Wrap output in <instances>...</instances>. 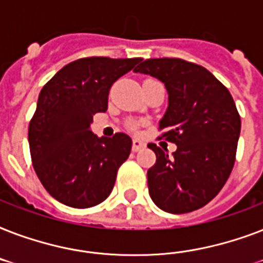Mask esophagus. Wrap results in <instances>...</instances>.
Instances as JSON below:
<instances>
[{"mask_svg": "<svg viewBox=\"0 0 263 263\" xmlns=\"http://www.w3.org/2000/svg\"><path fill=\"white\" fill-rule=\"evenodd\" d=\"M144 146H146V144H144L143 142H140L139 139L132 140V152H134V153L139 152V150L144 148Z\"/></svg>", "mask_w": 263, "mask_h": 263, "instance_id": "obj_1", "label": "esophagus"}]
</instances>
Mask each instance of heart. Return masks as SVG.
I'll use <instances>...</instances> for the list:
<instances>
[{"mask_svg":"<svg viewBox=\"0 0 263 263\" xmlns=\"http://www.w3.org/2000/svg\"><path fill=\"white\" fill-rule=\"evenodd\" d=\"M139 125H140V123L139 121H136V120H129L127 124V127L129 128L131 131H136V129L139 128Z\"/></svg>","mask_w":263,"mask_h":263,"instance_id":"b5f03b06","label":"heart"}]
</instances>
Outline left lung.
<instances>
[{
	"instance_id": "8db88e82",
	"label": "left lung",
	"mask_w": 263,
	"mask_h": 263,
	"mask_svg": "<svg viewBox=\"0 0 263 263\" xmlns=\"http://www.w3.org/2000/svg\"><path fill=\"white\" fill-rule=\"evenodd\" d=\"M165 83L168 110L160 121L173 156L156 143L157 161L147 171L148 192L164 212L190 213L208 204L232 172L240 135V115L232 95L206 68L181 59L144 60L134 69Z\"/></svg>"
}]
</instances>
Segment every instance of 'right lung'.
Wrapping results in <instances>:
<instances>
[{"label": "right lung", "mask_w": 263, "mask_h": 263, "mask_svg": "<svg viewBox=\"0 0 263 263\" xmlns=\"http://www.w3.org/2000/svg\"><path fill=\"white\" fill-rule=\"evenodd\" d=\"M139 61L79 59L61 68L39 92L28 125L31 161L45 190L61 203L92 208L113 190L132 140L121 132L97 138L88 128L95 113L106 111L113 83Z\"/></svg>", "instance_id": "obj_1"}]
</instances>
